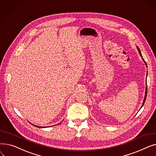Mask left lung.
I'll list each match as a JSON object with an SVG mask.
<instances>
[{
    "instance_id": "8db88e82",
    "label": "left lung",
    "mask_w": 156,
    "mask_h": 156,
    "mask_svg": "<svg viewBox=\"0 0 156 156\" xmlns=\"http://www.w3.org/2000/svg\"><path fill=\"white\" fill-rule=\"evenodd\" d=\"M136 48H137V49H138V51L139 54H140V55L142 57V60L144 61V62H145V64H146V62L144 61V58H143V57H142V54H141V52H140V48H138V46H136ZM147 86H146V88H145V97H144V99L143 104H142V107H141V108L143 107V105H144V103H145V99H146V97H147ZM141 108H140V109H141Z\"/></svg>"
}]
</instances>
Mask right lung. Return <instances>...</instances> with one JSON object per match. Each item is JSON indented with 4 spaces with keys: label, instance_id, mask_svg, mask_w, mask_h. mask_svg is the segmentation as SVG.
Here are the masks:
<instances>
[{
    "label": "right lung",
    "instance_id": "right-lung-1",
    "mask_svg": "<svg viewBox=\"0 0 156 156\" xmlns=\"http://www.w3.org/2000/svg\"><path fill=\"white\" fill-rule=\"evenodd\" d=\"M59 124H60V123H59ZM59 124H57V125H59ZM33 125V124H32ZM35 126H37V127H39V128H45L44 126H36V125H34Z\"/></svg>",
    "mask_w": 156,
    "mask_h": 156
}]
</instances>
